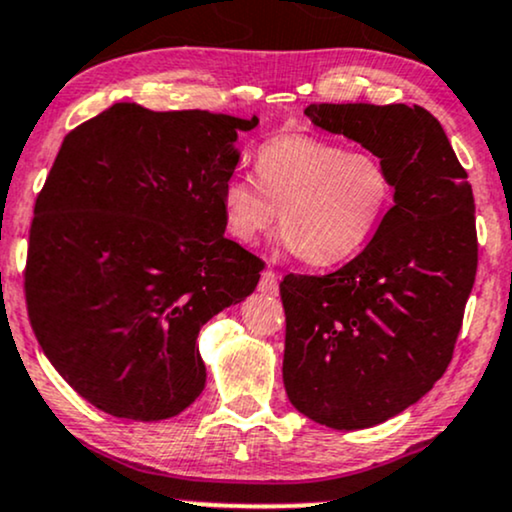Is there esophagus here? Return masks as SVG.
<instances>
[{"mask_svg":"<svg viewBox=\"0 0 512 512\" xmlns=\"http://www.w3.org/2000/svg\"><path fill=\"white\" fill-rule=\"evenodd\" d=\"M260 291H262L264 295H276V293H279V276H276V274L272 272V269L262 274V279H260Z\"/></svg>","mask_w":512,"mask_h":512,"instance_id":"obj_1","label":"esophagus"}]
</instances>
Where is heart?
<instances>
[{
    "mask_svg": "<svg viewBox=\"0 0 512 512\" xmlns=\"http://www.w3.org/2000/svg\"><path fill=\"white\" fill-rule=\"evenodd\" d=\"M255 178L221 188L226 231L252 243L279 214L281 245L307 264L331 267L355 257L393 200L389 166L367 150H346L310 133H281L255 150Z\"/></svg>",
    "mask_w": 512,
    "mask_h": 512,
    "instance_id": "heart-1",
    "label": "heart"
}]
</instances>
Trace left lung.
Wrapping results in <instances>:
<instances>
[{"label":"left lung","instance_id":"1","mask_svg":"<svg viewBox=\"0 0 512 512\" xmlns=\"http://www.w3.org/2000/svg\"><path fill=\"white\" fill-rule=\"evenodd\" d=\"M305 114L393 176V207L355 260L279 286L288 400L353 432L410 408L446 372L477 274L474 197L441 123L417 104H310Z\"/></svg>","mask_w":512,"mask_h":512}]
</instances>
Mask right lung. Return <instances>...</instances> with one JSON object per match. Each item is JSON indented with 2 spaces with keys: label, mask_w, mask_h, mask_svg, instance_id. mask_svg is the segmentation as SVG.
<instances>
[{
  "label": "right lung",
  "mask_w": 512,
  "mask_h": 512,
  "mask_svg": "<svg viewBox=\"0 0 512 512\" xmlns=\"http://www.w3.org/2000/svg\"><path fill=\"white\" fill-rule=\"evenodd\" d=\"M257 123L116 102L61 143L30 226L28 317L54 369L102 412L169 420L205 389L197 334L262 272L221 214L238 133Z\"/></svg>",
  "instance_id": "add662e5"
}]
</instances>
